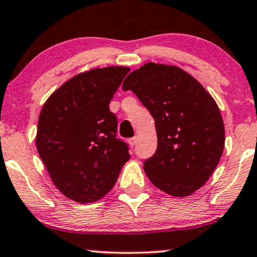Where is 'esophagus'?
I'll use <instances>...</instances> for the list:
<instances>
[{
	"instance_id": "1",
	"label": "esophagus",
	"mask_w": 257,
	"mask_h": 257,
	"mask_svg": "<svg viewBox=\"0 0 257 257\" xmlns=\"http://www.w3.org/2000/svg\"><path fill=\"white\" fill-rule=\"evenodd\" d=\"M128 143H130V145H131V146H136V144H137V137H133V138L130 139Z\"/></svg>"
}]
</instances>
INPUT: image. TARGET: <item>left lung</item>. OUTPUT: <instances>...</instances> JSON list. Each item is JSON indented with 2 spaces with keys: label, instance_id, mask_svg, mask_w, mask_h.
I'll list each match as a JSON object with an SVG mask.
<instances>
[{
  "label": "left lung",
  "instance_id": "8db88e82",
  "mask_svg": "<svg viewBox=\"0 0 257 257\" xmlns=\"http://www.w3.org/2000/svg\"><path fill=\"white\" fill-rule=\"evenodd\" d=\"M122 90H131L156 121L157 151L144 161L151 182L177 198L198 191L216 168L224 147L215 100L184 70L156 63L130 73Z\"/></svg>",
  "mask_w": 257,
  "mask_h": 257
}]
</instances>
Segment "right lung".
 I'll list each match as a JSON object with an SVG mask.
<instances>
[{"label":"right lung","instance_id":"right-lung-1","mask_svg":"<svg viewBox=\"0 0 257 257\" xmlns=\"http://www.w3.org/2000/svg\"><path fill=\"white\" fill-rule=\"evenodd\" d=\"M128 71L108 66L79 73L43 105L36 147L66 198L80 203L101 199L130 159V147L117 138V117L108 107Z\"/></svg>","mask_w":257,"mask_h":257}]
</instances>
